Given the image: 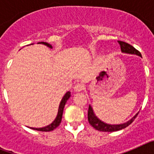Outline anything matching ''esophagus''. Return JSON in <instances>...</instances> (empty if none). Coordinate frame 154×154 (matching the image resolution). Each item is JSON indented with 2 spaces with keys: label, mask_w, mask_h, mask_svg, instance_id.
<instances>
[{
  "label": "esophagus",
  "mask_w": 154,
  "mask_h": 154,
  "mask_svg": "<svg viewBox=\"0 0 154 154\" xmlns=\"http://www.w3.org/2000/svg\"><path fill=\"white\" fill-rule=\"evenodd\" d=\"M73 89L75 92H82L84 89V85L82 83H76L73 87Z\"/></svg>",
  "instance_id": "obj_1"
}]
</instances>
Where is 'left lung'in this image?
<instances>
[{"label":"left lung","instance_id":"8db88e82","mask_svg":"<svg viewBox=\"0 0 154 154\" xmlns=\"http://www.w3.org/2000/svg\"><path fill=\"white\" fill-rule=\"evenodd\" d=\"M118 43L119 44L121 48V51L125 53H129V54H135V55H140L141 56V53L137 50L135 48L132 46L131 45L128 44L126 42H121V41H118ZM138 115V113L134 116L133 118H132L130 120H129L127 123H125L123 124H119V125H109L106 124V123H103L101 120H99L97 117H96L95 114L93 112V110H92V107L89 106V110H88V120H89V123L92 127H94L96 130H99V131L102 132H113V131H118V130H123L124 128L127 127L128 126H130L132 123L133 122V120L135 119V118L137 117V116Z\"/></svg>","mask_w":154,"mask_h":154}]
</instances>
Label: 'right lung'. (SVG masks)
I'll list each match as a JSON object with an SVG mask.
<instances>
[{
	"instance_id": "right-lung-1",
	"label": "right lung",
	"mask_w": 154,
	"mask_h": 154,
	"mask_svg": "<svg viewBox=\"0 0 154 154\" xmlns=\"http://www.w3.org/2000/svg\"><path fill=\"white\" fill-rule=\"evenodd\" d=\"M39 44H43L45 45L48 46V48H52L51 45L47 42H38ZM71 96L70 95V92H67L65 93V96H63L62 98V101H61L60 105H59V108H58V115H57L56 118L54 121H53L52 123H51L48 126H45V127H42V128H31V129H33L35 130H38V131H42V132H49V131H52L55 129V128L58 127L61 123V121H62V113H63V109L64 107H65V105L67 102L68 99H69V97Z\"/></svg>"
}]
</instances>
